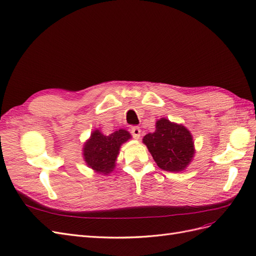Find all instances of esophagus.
Here are the masks:
<instances>
[{
  "label": "esophagus",
  "instance_id": "esophagus-1",
  "mask_svg": "<svg viewBox=\"0 0 256 256\" xmlns=\"http://www.w3.org/2000/svg\"><path fill=\"white\" fill-rule=\"evenodd\" d=\"M130 134L138 140V138H140V136H141V129L138 127H132L130 129Z\"/></svg>",
  "mask_w": 256,
  "mask_h": 256
}]
</instances>
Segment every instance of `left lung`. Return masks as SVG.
Masks as SVG:
<instances>
[{"label":"left lung","instance_id":"8db88e82","mask_svg":"<svg viewBox=\"0 0 256 256\" xmlns=\"http://www.w3.org/2000/svg\"><path fill=\"white\" fill-rule=\"evenodd\" d=\"M157 166L168 172H180L186 168L194 154L192 136L187 128L161 118L156 130L143 138Z\"/></svg>","mask_w":256,"mask_h":256}]
</instances>
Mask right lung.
<instances>
[{"instance_id":"right-lung-1","label":"right lung","mask_w":256,"mask_h":256,"mask_svg":"<svg viewBox=\"0 0 256 256\" xmlns=\"http://www.w3.org/2000/svg\"><path fill=\"white\" fill-rule=\"evenodd\" d=\"M128 138H130V134L124 129L115 131L110 136H104L99 130H95L84 145L85 162L98 173H110L115 166L120 145Z\"/></svg>"}]
</instances>
